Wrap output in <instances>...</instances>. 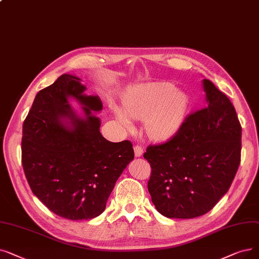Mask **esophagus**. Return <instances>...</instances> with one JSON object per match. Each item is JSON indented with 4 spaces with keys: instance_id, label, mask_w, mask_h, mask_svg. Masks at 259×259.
I'll return each instance as SVG.
<instances>
[{
    "instance_id": "1",
    "label": "esophagus",
    "mask_w": 259,
    "mask_h": 259,
    "mask_svg": "<svg viewBox=\"0 0 259 259\" xmlns=\"http://www.w3.org/2000/svg\"><path fill=\"white\" fill-rule=\"evenodd\" d=\"M144 152V149L141 145H136L134 146V153H136V156H141Z\"/></svg>"
}]
</instances>
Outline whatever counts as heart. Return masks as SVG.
<instances>
[{
	"mask_svg": "<svg viewBox=\"0 0 259 259\" xmlns=\"http://www.w3.org/2000/svg\"><path fill=\"white\" fill-rule=\"evenodd\" d=\"M188 97L169 82H152L128 89L122 95V111L116 109L120 123L130 128L132 119H145L149 138L163 142L181 128L188 111Z\"/></svg>",
	"mask_w": 259,
	"mask_h": 259,
	"instance_id": "1",
	"label": "heart"
}]
</instances>
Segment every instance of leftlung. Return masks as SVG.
<instances>
[{"mask_svg": "<svg viewBox=\"0 0 259 259\" xmlns=\"http://www.w3.org/2000/svg\"><path fill=\"white\" fill-rule=\"evenodd\" d=\"M206 106L185 117L170 140L149 145L148 190L167 218L204 215L228 193L240 164L241 126L229 97L203 79Z\"/></svg>", "mask_w": 259, "mask_h": 259, "instance_id": "1", "label": "left lung"}]
</instances>
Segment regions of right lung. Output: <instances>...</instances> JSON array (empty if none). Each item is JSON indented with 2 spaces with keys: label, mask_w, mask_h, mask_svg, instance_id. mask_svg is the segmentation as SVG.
<instances>
[{
  "label": "right lung",
  "mask_w": 259,
  "mask_h": 259,
  "mask_svg": "<svg viewBox=\"0 0 259 259\" xmlns=\"http://www.w3.org/2000/svg\"><path fill=\"white\" fill-rule=\"evenodd\" d=\"M77 76L63 74L33 100L23 122L22 165L27 182L42 203L56 215L88 220L102 213L117 179L133 160L130 141L112 143L99 131L98 96L83 94ZM69 97L83 106L86 117L70 109ZM67 117L70 125L61 121Z\"/></svg>",
  "instance_id": "add662e5"
}]
</instances>
